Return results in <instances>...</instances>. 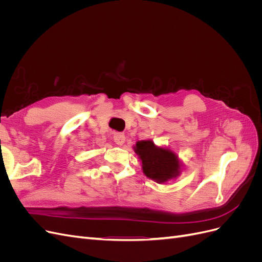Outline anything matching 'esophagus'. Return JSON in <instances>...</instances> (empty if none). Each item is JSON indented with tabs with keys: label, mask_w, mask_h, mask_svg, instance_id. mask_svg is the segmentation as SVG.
<instances>
[{
	"label": "esophagus",
	"mask_w": 262,
	"mask_h": 262,
	"mask_svg": "<svg viewBox=\"0 0 262 262\" xmlns=\"http://www.w3.org/2000/svg\"><path fill=\"white\" fill-rule=\"evenodd\" d=\"M114 141L115 143L118 144V145H122L124 143L125 141V136L123 133H120V132H116L114 134Z\"/></svg>",
	"instance_id": "34e87169"
}]
</instances>
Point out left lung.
Listing matches in <instances>:
<instances>
[{"label": "left lung", "mask_w": 262, "mask_h": 262, "mask_svg": "<svg viewBox=\"0 0 262 262\" xmlns=\"http://www.w3.org/2000/svg\"><path fill=\"white\" fill-rule=\"evenodd\" d=\"M134 150L142 161V168L146 177L162 184L179 175L178 157L170 149L157 147L153 141L147 140L137 142Z\"/></svg>", "instance_id": "8db88e82"}]
</instances>
